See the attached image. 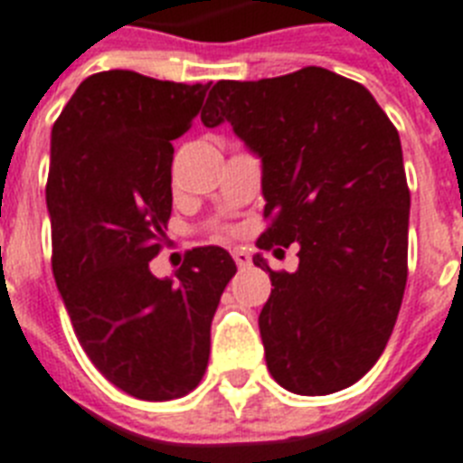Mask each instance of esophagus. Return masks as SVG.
I'll return each instance as SVG.
<instances>
[{
  "mask_svg": "<svg viewBox=\"0 0 463 463\" xmlns=\"http://www.w3.org/2000/svg\"><path fill=\"white\" fill-rule=\"evenodd\" d=\"M232 255H234V260H236V265H239V268H249L250 265V255H249V250H243V249H234L232 250Z\"/></svg>",
  "mask_w": 463,
  "mask_h": 463,
  "instance_id": "34e87169",
  "label": "esophagus"
}]
</instances>
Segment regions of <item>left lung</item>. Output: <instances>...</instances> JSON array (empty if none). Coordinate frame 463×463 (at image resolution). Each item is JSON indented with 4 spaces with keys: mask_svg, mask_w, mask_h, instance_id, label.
<instances>
[{
    "mask_svg": "<svg viewBox=\"0 0 463 463\" xmlns=\"http://www.w3.org/2000/svg\"><path fill=\"white\" fill-rule=\"evenodd\" d=\"M201 119L229 121L262 160L268 229L258 249L298 243V269H268L260 327L269 375L306 397L371 371L397 323L409 275L402 143L356 80L306 66L260 80H220Z\"/></svg>",
    "mask_w": 463,
    "mask_h": 463,
    "instance_id": "8db88e82",
    "label": "left lung"
}]
</instances>
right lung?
I'll return each mask as SVG.
<instances>
[{
  "mask_svg": "<svg viewBox=\"0 0 463 463\" xmlns=\"http://www.w3.org/2000/svg\"><path fill=\"white\" fill-rule=\"evenodd\" d=\"M208 90L99 71L52 127L44 194L59 294L92 365L146 402L198 387L214 310L236 275L220 246L188 250L176 279L150 272L172 214V140L191 128Z\"/></svg>",
  "mask_w": 463,
  "mask_h": 463,
  "instance_id": "right-lung-1",
  "label": "right lung"
}]
</instances>
